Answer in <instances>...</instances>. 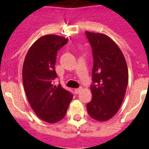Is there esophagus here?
I'll list each match as a JSON object with an SVG mask.
<instances>
[{
  "label": "esophagus",
  "instance_id": "34e87169",
  "mask_svg": "<svg viewBox=\"0 0 149 149\" xmlns=\"http://www.w3.org/2000/svg\"><path fill=\"white\" fill-rule=\"evenodd\" d=\"M83 90L82 87H79V88H77V89H75V93H79L81 92V91Z\"/></svg>",
  "mask_w": 149,
  "mask_h": 149
}]
</instances>
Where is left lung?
<instances>
[{"label": "left lung", "mask_w": 149, "mask_h": 149, "mask_svg": "<svg viewBox=\"0 0 149 149\" xmlns=\"http://www.w3.org/2000/svg\"><path fill=\"white\" fill-rule=\"evenodd\" d=\"M92 47L93 66L92 100L86 104L89 115L106 121L113 118L122 104L128 84L125 56L118 45L106 35L86 31Z\"/></svg>", "instance_id": "1"}]
</instances>
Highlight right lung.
<instances>
[{"label": "right lung", "instance_id": "1", "mask_svg": "<svg viewBox=\"0 0 149 149\" xmlns=\"http://www.w3.org/2000/svg\"><path fill=\"white\" fill-rule=\"evenodd\" d=\"M68 38L55 35L42 36L26 54L22 68L24 91L30 106L41 120L53 124L65 117L72 94L54 85L57 52Z\"/></svg>", "mask_w": 149, "mask_h": 149}]
</instances>
